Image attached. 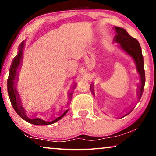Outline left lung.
Returning a JSON list of instances; mask_svg holds the SVG:
<instances>
[{
    "instance_id": "1",
    "label": "left lung",
    "mask_w": 156,
    "mask_h": 156,
    "mask_svg": "<svg viewBox=\"0 0 156 156\" xmlns=\"http://www.w3.org/2000/svg\"><path fill=\"white\" fill-rule=\"evenodd\" d=\"M114 28H115L116 35L114 37L113 41L115 43H119V46L120 48L133 59L136 66V69L138 70V73L140 74V83L139 85L138 93V99L140 100L141 96H142L143 89H144L145 86V83H146L144 63H143V56L142 54V51H141L140 45L139 44L138 41L136 38L130 36L124 28H119V27L116 26L114 27ZM93 85L91 84V92H93Z\"/></svg>"
}]
</instances>
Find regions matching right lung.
Masks as SVG:
<instances>
[{
  "instance_id": "obj_1",
  "label": "right lung",
  "mask_w": 156,
  "mask_h": 156,
  "mask_svg": "<svg viewBox=\"0 0 156 156\" xmlns=\"http://www.w3.org/2000/svg\"><path fill=\"white\" fill-rule=\"evenodd\" d=\"M25 46V41L20 43L19 47H18V53L16 56L14 58L12 62L11 66H10V73L9 76H8V82H7V87H8V96H9L10 103H11L12 105H13L14 110H15L16 113L18 114V115H20L23 119L26 120V121L28 122L33 125H37V126H45V125H51L55 122H57L58 120H61L64 115L67 113L68 111V109L64 111L58 117H56L53 118V120H43L40 118H29L26 115V113H25V110L20 105V101L18 97V93L17 92L16 88V80H17L18 78V69H19L20 65L22 63V59H23V50ZM76 87V83H75L73 84V86L71 89V90L70 91L69 95H70V100L71 99V96L73 95V90H74L75 88Z\"/></svg>"
}]
</instances>
